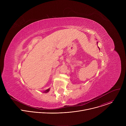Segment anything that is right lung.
<instances>
[{
	"mask_svg": "<svg viewBox=\"0 0 126 126\" xmlns=\"http://www.w3.org/2000/svg\"><path fill=\"white\" fill-rule=\"evenodd\" d=\"M49 91V89H48L46 90V91H45L44 92V93H47V92H48Z\"/></svg>",
	"mask_w": 126,
	"mask_h": 126,
	"instance_id": "right-lung-1",
	"label": "right lung"
}]
</instances>
